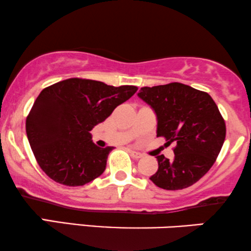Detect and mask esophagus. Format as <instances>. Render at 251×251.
I'll return each mask as SVG.
<instances>
[{
  "mask_svg": "<svg viewBox=\"0 0 251 251\" xmlns=\"http://www.w3.org/2000/svg\"><path fill=\"white\" fill-rule=\"evenodd\" d=\"M130 154H131L135 159H139V158L143 157L141 153H138V152H136V151H132V150H131V151H130Z\"/></svg>",
  "mask_w": 251,
  "mask_h": 251,
  "instance_id": "obj_1",
  "label": "esophagus"
}]
</instances>
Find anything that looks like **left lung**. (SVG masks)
Returning <instances> with one entry per match:
<instances>
[{
  "mask_svg": "<svg viewBox=\"0 0 251 251\" xmlns=\"http://www.w3.org/2000/svg\"><path fill=\"white\" fill-rule=\"evenodd\" d=\"M138 97L157 114V136L175 142L174 159L158 155V171L150 177L159 188L180 190L203 177L219 154L226 125L209 93L181 83L142 87Z\"/></svg>",
  "mask_w": 251,
  "mask_h": 251,
  "instance_id": "left-lung-1",
  "label": "left lung"
}]
</instances>
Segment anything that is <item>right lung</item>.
Segmentation results:
<instances>
[{
    "instance_id": "1",
    "label": "right lung",
    "mask_w": 251,
    "mask_h": 251,
    "mask_svg": "<svg viewBox=\"0 0 251 251\" xmlns=\"http://www.w3.org/2000/svg\"><path fill=\"white\" fill-rule=\"evenodd\" d=\"M137 90L83 78H69L42 90L26 118V133L47 176L69 187L100 176L114 148L97 146L90 131Z\"/></svg>"
}]
</instances>
